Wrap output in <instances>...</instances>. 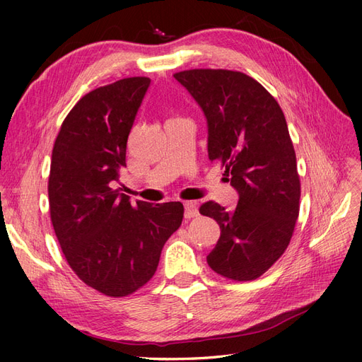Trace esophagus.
I'll use <instances>...</instances> for the list:
<instances>
[{"label": "esophagus", "mask_w": 362, "mask_h": 362, "mask_svg": "<svg viewBox=\"0 0 362 362\" xmlns=\"http://www.w3.org/2000/svg\"><path fill=\"white\" fill-rule=\"evenodd\" d=\"M198 214H199L198 206H196L194 202H192V201L184 202V217L185 218H193V217H196Z\"/></svg>", "instance_id": "obj_1"}]
</instances>
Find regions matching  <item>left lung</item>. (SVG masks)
<instances>
[{"mask_svg":"<svg viewBox=\"0 0 362 362\" xmlns=\"http://www.w3.org/2000/svg\"><path fill=\"white\" fill-rule=\"evenodd\" d=\"M199 104L208 125V158L225 168L238 193L235 210L208 201L221 237L206 262L234 281H252L286 252L299 216L300 181L279 104L252 76L228 69L173 75Z\"/></svg>","mask_w":362,"mask_h":362,"instance_id":"8db88e82","label":"left lung"}]
</instances>
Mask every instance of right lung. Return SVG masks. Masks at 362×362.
Returning <instances> with one entry per match:
<instances>
[{
  "label": "right lung",
  "mask_w": 362,
  "mask_h": 362,
  "mask_svg": "<svg viewBox=\"0 0 362 362\" xmlns=\"http://www.w3.org/2000/svg\"><path fill=\"white\" fill-rule=\"evenodd\" d=\"M151 84L131 76L84 95L63 120L52 148L49 214L68 264L110 298L154 276L161 249L181 226V202L152 205L115 189L127 141Z\"/></svg>",
  "instance_id": "right-lung-1"
}]
</instances>
